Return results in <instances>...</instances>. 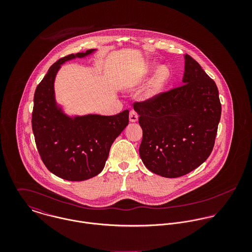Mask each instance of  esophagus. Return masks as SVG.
Here are the masks:
<instances>
[{
  "instance_id": "obj_1",
  "label": "esophagus",
  "mask_w": 252,
  "mask_h": 252,
  "mask_svg": "<svg viewBox=\"0 0 252 252\" xmlns=\"http://www.w3.org/2000/svg\"><path fill=\"white\" fill-rule=\"evenodd\" d=\"M138 118H139V115L137 113V111L135 109H131L130 110V113H129V119L131 122H136L138 121Z\"/></svg>"
}]
</instances>
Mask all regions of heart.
I'll return each mask as SVG.
<instances>
[{"instance_id": "heart-1", "label": "heart", "mask_w": 252, "mask_h": 252, "mask_svg": "<svg viewBox=\"0 0 252 252\" xmlns=\"http://www.w3.org/2000/svg\"><path fill=\"white\" fill-rule=\"evenodd\" d=\"M169 75H170V72L167 67L159 68V70L156 72L153 80L151 81V83L147 89V95L155 96V95L159 94L162 91L165 83L167 82Z\"/></svg>"}]
</instances>
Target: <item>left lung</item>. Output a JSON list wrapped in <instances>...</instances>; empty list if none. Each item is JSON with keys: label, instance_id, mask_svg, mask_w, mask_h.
<instances>
[{"label": "left lung", "instance_id": "left-lung-1", "mask_svg": "<svg viewBox=\"0 0 252 252\" xmlns=\"http://www.w3.org/2000/svg\"><path fill=\"white\" fill-rule=\"evenodd\" d=\"M182 84L134 103L143 129L140 156L144 166L165 178H179L211 155L221 116L216 82L185 55Z\"/></svg>", "mask_w": 252, "mask_h": 252}]
</instances>
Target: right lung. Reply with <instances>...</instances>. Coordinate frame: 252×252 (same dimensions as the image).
I'll return each instance as SVG.
<instances>
[{
  "mask_svg": "<svg viewBox=\"0 0 252 252\" xmlns=\"http://www.w3.org/2000/svg\"><path fill=\"white\" fill-rule=\"evenodd\" d=\"M93 52L70 54L55 62L36 86L32 128L45 167L63 180L81 181L100 174L114 140L129 123V110L110 115L70 118L56 108L54 79L61 64Z\"/></svg>",
  "mask_w": 252,
  "mask_h": 252,
  "instance_id": "obj_1",
  "label": "right lung"
}]
</instances>
